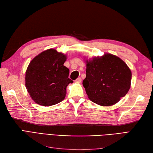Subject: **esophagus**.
<instances>
[{"label": "esophagus", "mask_w": 153, "mask_h": 153, "mask_svg": "<svg viewBox=\"0 0 153 153\" xmlns=\"http://www.w3.org/2000/svg\"><path fill=\"white\" fill-rule=\"evenodd\" d=\"M75 82H77V83H80V82H82V78H81L80 77L78 78L77 79L75 80Z\"/></svg>", "instance_id": "esophagus-1"}]
</instances>
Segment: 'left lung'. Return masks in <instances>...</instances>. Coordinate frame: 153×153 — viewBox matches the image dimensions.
<instances>
[{
  "label": "left lung",
  "instance_id": "8db88e82",
  "mask_svg": "<svg viewBox=\"0 0 153 153\" xmlns=\"http://www.w3.org/2000/svg\"><path fill=\"white\" fill-rule=\"evenodd\" d=\"M131 72L122 59L110 53L86 60L85 92L92 102L108 106L117 103L127 94Z\"/></svg>",
  "mask_w": 153,
  "mask_h": 153
}]
</instances>
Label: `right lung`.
Returning a JSON list of instances; mask_svg holds the SVG:
<instances>
[{
    "mask_svg": "<svg viewBox=\"0 0 153 153\" xmlns=\"http://www.w3.org/2000/svg\"><path fill=\"white\" fill-rule=\"evenodd\" d=\"M66 55L55 49L43 51L30 61L25 72V86L37 104L48 106L65 98L66 87L73 82L64 66Z\"/></svg>",
    "mask_w": 153,
    "mask_h": 153,
    "instance_id": "right-lung-1",
    "label": "right lung"
}]
</instances>
